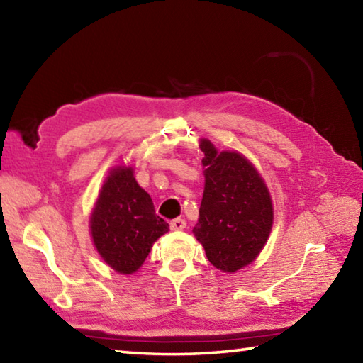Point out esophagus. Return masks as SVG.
<instances>
[{
    "instance_id": "1",
    "label": "esophagus",
    "mask_w": 363,
    "mask_h": 363,
    "mask_svg": "<svg viewBox=\"0 0 363 363\" xmlns=\"http://www.w3.org/2000/svg\"><path fill=\"white\" fill-rule=\"evenodd\" d=\"M186 226H187V221L184 218H174V220H172V223H169V228H172L173 230H182V229H186Z\"/></svg>"
}]
</instances>
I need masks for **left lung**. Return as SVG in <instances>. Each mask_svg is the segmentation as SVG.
<instances>
[{"instance_id": "left-lung-1", "label": "left lung", "mask_w": 363, "mask_h": 363, "mask_svg": "<svg viewBox=\"0 0 363 363\" xmlns=\"http://www.w3.org/2000/svg\"><path fill=\"white\" fill-rule=\"evenodd\" d=\"M206 186L194 234L211 264L226 273L250 265L273 225L268 189L251 162L201 140Z\"/></svg>"}]
</instances>
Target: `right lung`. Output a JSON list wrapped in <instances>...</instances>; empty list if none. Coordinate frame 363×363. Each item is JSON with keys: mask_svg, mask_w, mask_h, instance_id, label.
I'll list each match as a JSON object with an SVG mask.
<instances>
[{"mask_svg": "<svg viewBox=\"0 0 363 363\" xmlns=\"http://www.w3.org/2000/svg\"><path fill=\"white\" fill-rule=\"evenodd\" d=\"M94 243L107 265L121 274L137 272L152 243L168 230L151 196L134 179L133 168L107 176L90 218Z\"/></svg>", "mask_w": 363, "mask_h": 363, "instance_id": "right-lung-1", "label": "right lung"}]
</instances>
